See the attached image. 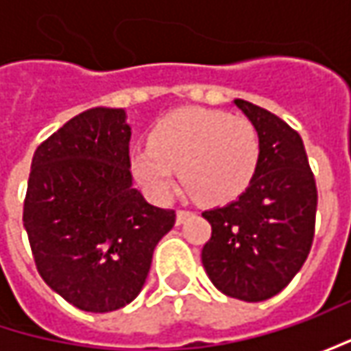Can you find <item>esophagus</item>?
Masks as SVG:
<instances>
[{"label":"esophagus","instance_id":"obj_1","mask_svg":"<svg viewBox=\"0 0 351 351\" xmlns=\"http://www.w3.org/2000/svg\"><path fill=\"white\" fill-rule=\"evenodd\" d=\"M191 215V210L187 209H178V215H176V221H178V224H182L187 217Z\"/></svg>","mask_w":351,"mask_h":351}]
</instances>
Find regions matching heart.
<instances>
[{
  "mask_svg": "<svg viewBox=\"0 0 351 351\" xmlns=\"http://www.w3.org/2000/svg\"><path fill=\"white\" fill-rule=\"evenodd\" d=\"M260 162V134L246 117L210 109H182L162 119L148 146L130 154L144 189L168 201L180 171L183 187L205 203H224L246 189Z\"/></svg>",
  "mask_w": 351,
  "mask_h": 351,
  "instance_id": "obj_1",
  "label": "heart"
}]
</instances>
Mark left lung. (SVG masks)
I'll return each mask as SVG.
<instances>
[{"label": "left lung", "instance_id": "left-lung-1", "mask_svg": "<svg viewBox=\"0 0 351 351\" xmlns=\"http://www.w3.org/2000/svg\"><path fill=\"white\" fill-rule=\"evenodd\" d=\"M258 128V169L236 201L205 210L210 238L201 260L224 295L271 299L303 267L315 238L317 183L297 130L254 103L234 99Z\"/></svg>", "mask_w": 351, "mask_h": 351}]
</instances>
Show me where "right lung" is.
Segmentation results:
<instances>
[{
  "mask_svg": "<svg viewBox=\"0 0 351 351\" xmlns=\"http://www.w3.org/2000/svg\"><path fill=\"white\" fill-rule=\"evenodd\" d=\"M123 109L95 107L70 119L33 156L23 207L40 277L88 313L136 299L152 254L176 210L150 205L130 176Z\"/></svg>",
  "mask_w": 351,
  "mask_h": 351,
  "instance_id": "right-lung-1",
  "label": "right lung"
}]
</instances>
